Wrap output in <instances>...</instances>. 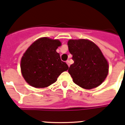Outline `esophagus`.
I'll return each mask as SVG.
<instances>
[{
    "label": "esophagus",
    "instance_id": "esophagus-1",
    "mask_svg": "<svg viewBox=\"0 0 125 125\" xmlns=\"http://www.w3.org/2000/svg\"><path fill=\"white\" fill-rule=\"evenodd\" d=\"M66 63H67V64L68 65V66L69 67V65H70V64H69V60H67V61H66Z\"/></svg>",
    "mask_w": 125,
    "mask_h": 125
}]
</instances>
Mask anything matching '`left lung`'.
<instances>
[{
  "label": "left lung",
  "instance_id": "1",
  "mask_svg": "<svg viewBox=\"0 0 125 125\" xmlns=\"http://www.w3.org/2000/svg\"><path fill=\"white\" fill-rule=\"evenodd\" d=\"M67 45L74 61L68 70L73 82L87 89L101 85L106 78L109 67L100 49L87 40H71Z\"/></svg>",
  "mask_w": 125,
  "mask_h": 125
}]
</instances>
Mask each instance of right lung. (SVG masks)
I'll return each mask as SVG.
<instances>
[{"instance_id":"right-lung-1","label":"right lung","mask_w":125,"mask_h":125,"mask_svg":"<svg viewBox=\"0 0 125 125\" xmlns=\"http://www.w3.org/2000/svg\"><path fill=\"white\" fill-rule=\"evenodd\" d=\"M60 45L58 40L47 38H40L30 45L21 62V72L26 82L34 87H46L68 69V65L61 60L56 51Z\"/></svg>"}]
</instances>
